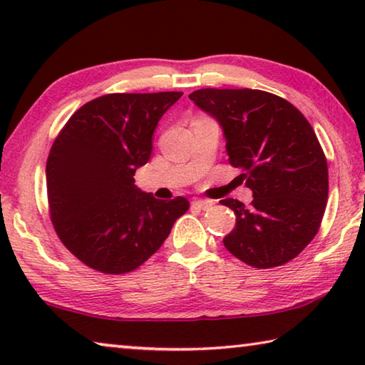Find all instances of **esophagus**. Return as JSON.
<instances>
[{"instance_id": "obj_1", "label": "esophagus", "mask_w": 365, "mask_h": 365, "mask_svg": "<svg viewBox=\"0 0 365 365\" xmlns=\"http://www.w3.org/2000/svg\"><path fill=\"white\" fill-rule=\"evenodd\" d=\"M191 206L197 207V209H202V211H206V209H209V207L212 206V201H209V200H195V201H191Z\"/></svg>"}]
</instances>
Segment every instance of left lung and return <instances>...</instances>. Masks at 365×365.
Masks as SVG:
<instances>
[{"label": "left lung", "mask_w": 365, "mask_h": 365, "mask_svg": "<svg viewBox=\"0 0 365 365\" xmlns=\"http://www.w3.org/2000/svg\"><path fill=\"white\" fill-rule=\"evenodd\" d=\"M188 98L220 123L228 163L255 196L250 206L220 201L237 215L224 246L255 269L289 262L317 235L329 200V168L311 123L262 90L201 88Z\"/></svg>", "instance_id": "left-lung-1"}]
</instances>
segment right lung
I'll return each instance as SVG.
<instances>
[{"label":"right lung","mask_w":365,"mask_h":365,"mask_svg":"<svg viewBox=\"0 0 365 365\" xmlns=\"http://www.w3.org/2000/svg\"><path fill=\"white\" fill-rule=\"evenodd\" d=\"M183 93H110L77 109L46 160L49 217L85 265L109 275L132 272L188 211L187 197L156 200L135 185L151 156L160 117Z\"/></svg>","instance_id":"add662e5"}]
</instances>
